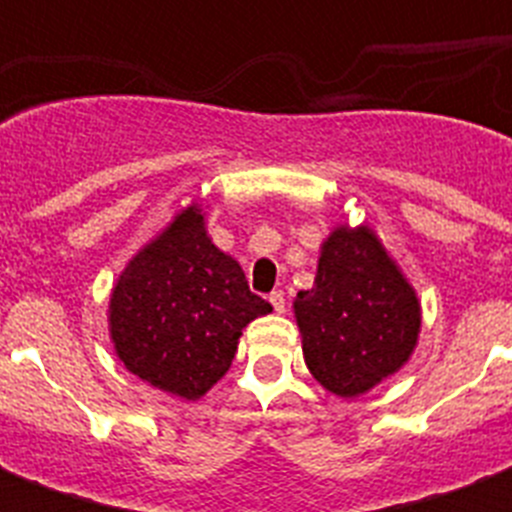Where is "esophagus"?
I'll list each match as a JSON object with an SVG mask.
<instances>
[{
  "label": "esophagus",
  "instance_id": "1",
  "mask_svg": "<svg viewBox=\"0 0 512 512\" xmlns=\"http://www.w3.org/2000/svg\"><path fill=\"white\" fill-rule=\"evenodd\" d=\"M271 305H273V311L276 313H284L287 311V297H284V292H271Z\"/></svg>",
  "mask_w": 512,
  "mask_h": 512
}]
</instances>
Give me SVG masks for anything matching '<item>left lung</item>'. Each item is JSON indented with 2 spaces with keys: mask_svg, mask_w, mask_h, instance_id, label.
Wrapping results in <instances>:
<instances>
[{
  "mask_svg": "<svg viewBox=\"0 0 512 512\" xmlns=\"http://www.w3.org/2000/svg\"><path fill=\"white\" fill-rule=\"evenodd\" d=\"M308 372L340 398H358L412 358L422 303L372 225H335L321 241L311 289L292 303Z\"/></svg>",
  "mask_w": 512,
  "mask_h": 512,
  "instance_id": "left-lung-1",
  "label": "left lung"
}]
</instances>
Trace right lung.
Returning <instances> with one entry per match:
<instances>
[{
	"mask_svg": "<svg viewBox=\"0 0 512 512\" xmlns=\"http://www.w3.org/2000/svg\"><path fill=\"white\" fill-rule=\"evenodd\" d=\"M271 311L249 292L236 257L212 244L193 199L122 268L108 297V337L127 372L199 401L231 369L247 324Z\"/></svg>",
	"mask_w": 512,
	"mask_h": 512,
	"instance_id": "obj_1",
	"label": "right lung"
}]
</instances>
